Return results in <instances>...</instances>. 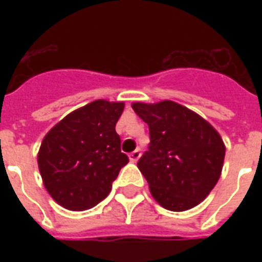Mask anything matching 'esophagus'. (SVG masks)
<instances>
[{"label":"esophagus","instance_id":"1","mask_svg":"<svg viewBox=\"0 0 262 262\" xmlns=\"http://www.w3.org/2000/svg\"><path fill=\"white\" fill-rule=\"evenodd\" d=\"M140 150H139V148H136V150H135V151H132L130 154H129V159H130V161L132 163H136L137 160L140 159Z\"/></svg>","mask_w":262,"mask_h":262}]
</instances>
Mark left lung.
<instances>
[{"mask_svg": "<svg viewBox=\"0 0 262 262\" xmlns=\"http://www.w3.org/2000/svg\"><path fill=\"white\" fill-rule=\"evenodd\" d=\"M148 125L150 144L137 167L163 208L182 212L208 196L219 180L225 143L209 122L172 101L132 105Z\"/></svg>", "mask_w": 262, "mask_h": 262, "instance_id": "1", "label": "left lung"}]
</instances>
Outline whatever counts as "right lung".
Returning a JSON list of instances; mask_svg holds the SVG:
<instances>
[{
  "instance_id": "1",
  "label": "right lung",
  "mask_w": 262,
  "mask_h": 262,
  "mask_svg": "<svg viewBox=\"0 0 262 262\" xmlns=\"http://www.w3.org/2000/svg\"><path fill=\"white\" fill-rule=\"evenodd\" d=\"M123 108V102L98 99L67 115L45 136L39 171L50 196L63 208H94L129 163L115 130Z\"/></svg>"
}]
</instances>
